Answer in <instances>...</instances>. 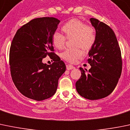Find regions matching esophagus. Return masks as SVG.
I'll use <instances>...</instances> for the list:
<instances>
[{"label":"esophagus","instance_id":"1","mask_svg":"<svg viewBox=\"0 0 130 130\" xmlns=\"http://www.w3.org/2000/svg\"><path fill=\"white\" fill-rule=\"evenodd\" d=\"M74 67L73 66L71 65V64H67L66 65V69H68V70H71V69H74Z\"/></svg>","mask_w":130,"mask_h":130}]
</instances>
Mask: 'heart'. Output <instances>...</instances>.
<instances>
[{
    "instance_id": "obj_1",
    "label": "heart",
    "mask_w": 130,
    "mask_h": 130,
    "mask_svg": "<svg viewBox=\"0 0 130 130\" xmlns=\"http://www.w3.org/2000/svg\"><path fill=\"white\" fill-rule=\"evenodd\" d=\"M62 29L66 36L58 31L53 33L52 36L53 44L59 49L65 47L67 37L71 39L74 37V48L68 49L61 54L62 59L69 62H76L84 54L83 50L88 51L92 48L96 40L95 29L91 25H88L85 22L76 19L70 20L62 27Z\"/></svg>"
}]
</instances>
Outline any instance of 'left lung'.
Here are the masks:
<instances>
[{"label":"left lung","instance_id":"left-lung-1","mask_svg":"<svg viewBox=\"0 0 130 130\" xmlns=\"http://www.w3.org/2000/svg\"><path fill=\"white\" fill-rule=\"evenodd\" d=\"M96 40L89 51L88 62L91 68H79L81 76L76 83L79 94L96 100L109 95L117 85L122 71L121 50L115 32L110 27L94 18L90 19Z\"/></svg>","mask_w":130,"mask_h":130}]
</instances>
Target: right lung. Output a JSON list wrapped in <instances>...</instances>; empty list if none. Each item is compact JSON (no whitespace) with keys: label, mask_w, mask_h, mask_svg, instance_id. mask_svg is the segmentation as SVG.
<instances>
[{"label":"right lung","mask_w":130,"mask_h":130,"mask_svg":"<svg viewBox=\"0 0 130 130\" xmlns=\"http://www.w3.org/2000/svg\"><path fill=\"white\" fill-rule=\"evenodd\" d=\"M59 22L54 17L34 19L19 29L12 41V79L20 93L28 98L42 101L53 96L65 72L64 62L53 53L52 36ZM47 55L54 61L52 65L42 62Z\"/></svg>","instance_id":"1"}]
</instances>
